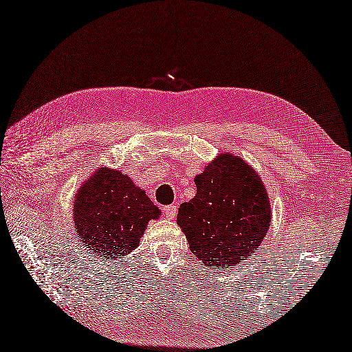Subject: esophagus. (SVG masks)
Segmentation results:
<instances>
[{"instance_id":"obj_1","label":"esophagus","mask_w":352,"mask_h":352,"mask_svg":"<svg viewBox=\"0 0 352 352\" xmlns=\"http://www.w3.org/2000/svg\"><path fill=\"white\" fill-rule=\"evenodd\" d=\"M176 212H177V206L176 204H170L164 208V217L167 219H175L176 218Z\"/></svg>"}]
</instances>
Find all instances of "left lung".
I'll use <instances>...</instances> for the list:
<instances>
[{
  "instance_id": "8db88e82",
  "label": "left lung",
  "mask_w": 352,
  "mask_h": 352,
  "mask_svg": "<svg viewBox=\"0 0 352 352\" xmlns=\"http://www.w3.org/2000/svg\"><path fill=\"white\" fill-rule=\"evenodd\" d=\"M197 194L182 203L177 226L208 269L251 258L267 234L272 208L263 179L248 162L222 152L194 177Z\"/></svg>"
}]
</instances>
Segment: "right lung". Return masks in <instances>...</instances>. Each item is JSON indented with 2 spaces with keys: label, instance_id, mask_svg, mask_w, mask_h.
<instances>
[{
  "label": "right lung",
  "instance_id": "add662e5",
  "mask_svg": "<svg viewBox=\"0 0 352 352\" xmlns=\"http://www.w3.org/2000/svg\"><path fill=\"white\" fill-rule=\"evenodd\" d=\"M77 237L100 260H115L133 252L151 219L161 210L140 186L121 170L100 167L73 197Z\"/></svg>",
  "mask_w": 352,
  "mask_h": 352
}]
</instances>
